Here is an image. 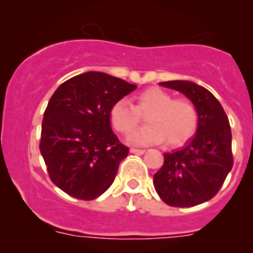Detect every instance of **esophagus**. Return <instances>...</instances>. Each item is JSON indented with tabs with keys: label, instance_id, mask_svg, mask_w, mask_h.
<instances>
[{
	"label": "esophagus",
	"instance_id": "esophagus-1",
	"mask_svg": "<svg viewBox=\"0 0 253 253\" xmlns=\"http://www.w3.org/2000/svg\"><path fill=\"white\" fill-rule=\"evenodd\" d=\"M129 151L132 154H137V155H142V154L145 153V150H142V149H136V148H131L129 149Z\"/></svg>",
	"mask_w": 253,
	"mask_h": 253
}]
</instances>
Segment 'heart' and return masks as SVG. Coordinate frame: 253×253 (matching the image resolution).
<instances>
[{
    "instance_id": "1",
    "label": "heart",
    "mask_w": 253,
    "mask_h": 253,
    "mask_svg": "<svg viewBox=\"0 0 253 253\" xmlns=\"http://www.w3.org/2000/svg\"><path fill=\"white\" fill-rule=\"evenodd\" d=\"M148 113L147 115L146 113ZM146 114L148 122L141 129L133 130ZM111 124L120 133L129 134L128 142L132 145L167 144L179 146L192 137L199 126V114L195 105L187 99H173L172 94L160 87H149L135 96V105L120 99L109 111Z\"/></svg>"
}]
</instances>
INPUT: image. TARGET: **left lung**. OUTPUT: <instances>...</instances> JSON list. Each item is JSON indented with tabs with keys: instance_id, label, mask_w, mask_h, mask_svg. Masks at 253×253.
I'll return each mask as SVG.
<instances>
[{
	"instance_id": "1",
	"label": "left lung",
	"mask_w": 253,
	"mask_h": 253,
	"mask_svg": "<svg viewBox=\"0 0 253 253\" xmlns=\"http://www.w3.org/2000/svg\"><path fill=\"white\" fill-rule=\"evenodd\" d=\"M160 85L187 96L199 114V126L183 148L164 154L163 167L154 174V187L169 206H196L218 193L233 167L229 120L205 87L184 80Z\"/></svg>"
}]
</instances>
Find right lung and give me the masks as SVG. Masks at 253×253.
I'll return each instance as SVG.
<instances>
[{
    "mask_svg": "<svg viewBox=\"0 0 253 253\" xmlns=\"http://www.w3.org/2000/svg\"><path fill=\"white\" fill-rule=\"evenodd\" d=\"M136 89L122 79L89 71L50 96L42 122V157L50 181L70 196L94 200L111 187L128 154L109 122L111 107Z\"/></svg>",
    "mask_w": 253,
    "mask_h": 253,
    "instance_id": "add662e5",
    "label": "right lung"
}]
</instances>
